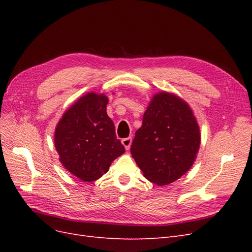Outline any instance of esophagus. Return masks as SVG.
<instances>
[{"label":"esophagus","instance_id":"34e87169","mask_svg":"<svg viewBox=\"0 0 252 252\" xmlns=\"http://www.w3.org/2000/svg\"><path fill=\"white\" fill-rule=\"evenodd\" d=\"M131 142H132L131 138H126L122 140V144H123V146L126 148V150H129V148H130Z\"/></svg>","mask_w":252,"mask_h":252}]
</instances>
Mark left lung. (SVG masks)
Masks as SVG:
<instances>
[{
    "mask_svg": "<svg viewBox=\"0 0 252 252\" xmlns=\"http://www.w3.org/2000/svg\"><path fill=\"white\" fill-rule=\"evenodd\" d=\"M200 144V128L191 108L181 97L164 91L150 101L130 151L144 177L164 186L190 169Z\"/></svg>",
    "mask_w": 252,
    "mask_h": 252,
    "instance_id": "1",
    "label": "left lung"
}]
</instances>
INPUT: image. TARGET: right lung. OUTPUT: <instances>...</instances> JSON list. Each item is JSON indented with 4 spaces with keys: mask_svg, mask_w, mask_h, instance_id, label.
Wrapping results in <instances>:
<instances>
[{
    "mask_svg": "<svg viewBox=\"0 0 252 252\" xmlns=\"http://www.w3.org/2000/svg\"><path fill=\"white\" fill-rule=\"evenodd\" d=\"M108 97L89 93L80 97L59 121L55 146L60 162L84 182H94L125 152L107 116Z\"/></svg>",
    "mask_w": 252,
    "mask_h": 252,
    "instance_id": "add662e5",
    "label": "right lung"
}]
</instances>
